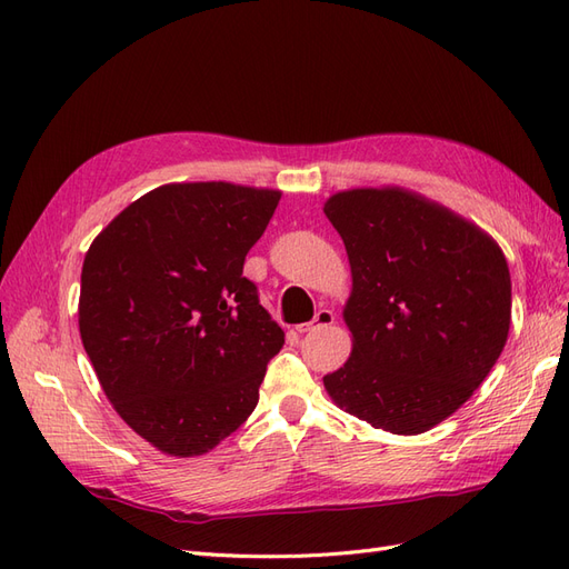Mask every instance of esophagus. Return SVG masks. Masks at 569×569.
Segmentation results:
<instances>
[{
    "label": "esophagus",
    "instance_id": "1",
    "mask_svg": "<svg viewBox=\"0 0 569 569\" xmlns=\"http://www.w3.org/2000/svg\"><path fill=\"white\" fill-rule=\"evenodd\" d=\"M335 322V313L327 311V308H320V311L316 313V318L311 322H303V325H297L299 332H313V330H320V327H327Z\"/></svg>",
    "mask_w": 569,
    "mask_h": 569
}]
</instances>
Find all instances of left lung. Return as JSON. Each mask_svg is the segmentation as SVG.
Instances as JSON below:
<instances>
[{"instance_id":"1","label":"left lung","mask_w":569,"mask_h":569,"mask_svg":"<svg viewBox=\"0 0 569 569\" xmlns=\"http://www.w3.org/2000/svg\"><path fill=\"white\" fill-rule=\"evenodd\" d=\"M325 216L353 274L343 308L353 351L325 389L358 420L420 435L470 399L506 347V256L472 222L403 189L339 192Z\"/></svg>"}]
</instances>
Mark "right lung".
<instances>
[{
  "label": "right lung",
  "mask_w": 569,
  "mask_h": 569,
  "mask_svg": "<svg viewBox=\"0 0 569 569\" xmlns=\"http://www.w3.org/2000/svg\"><path fill=\"white\" fill-rule=\"evenodd\" d=\"M280 192L163 184L94 239L80 278V337L101 389L168 456H201L258 403L284 332L244 278Z\"/></svg>",
  "instance_id": "1"
}]
</instances>
